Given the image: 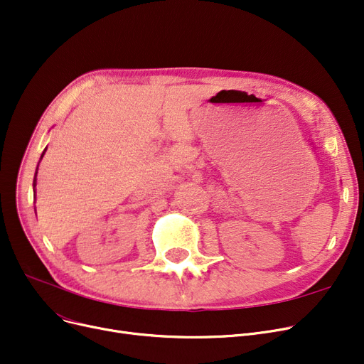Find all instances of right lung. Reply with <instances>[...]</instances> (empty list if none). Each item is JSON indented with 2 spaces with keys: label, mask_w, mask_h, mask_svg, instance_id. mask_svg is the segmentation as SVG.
Here are the masks:
<instances>
[{
  "label": "right lung",
  "mask_w": 364,
  "mask_h": 364,
  "mask_svg": "<svg viewBox=\"0 0 364 364\" xmlns=\"http://www.w3.org/2000/svg\"><path fill=\"white\" fill-rule=\"evenodd\" d=\"M47 150V149H46ZM44 150V151H46ZM44 151H43V155H41V159H43V156H44ZM38 165H40V164H38ZM36 171H38V168H36ZM36 171H35V178H33V188H35V186H36Z\"/></svg>",
  "instance_id": "obj_1"
}]
</instances>
